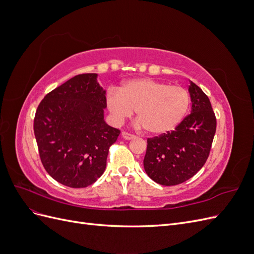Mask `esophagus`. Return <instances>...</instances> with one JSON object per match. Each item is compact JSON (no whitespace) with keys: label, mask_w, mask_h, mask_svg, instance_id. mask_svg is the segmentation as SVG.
<instances>
[{"label":"esophagus","mask_w":254,"mask_h":254,"mask_svg":"<svg viewBox=\"0 0 254 254\" xmlns=\"http://www.w3.org/2000/svg\"><path fill=\"white\" fill-rule=\"evenodd\" d=\"M122 136H123V139H125V140H131V139H133V137H134L133 134L125 132V131L122 132Z\"/></svg>","instance_id":"obj_1"}]
</instances>
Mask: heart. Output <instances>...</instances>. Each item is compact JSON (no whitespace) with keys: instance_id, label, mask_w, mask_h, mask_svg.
Returning a JSON list of instances; mask_svg holds the SVG:
<instances>
[{"instance_id":"b5f03b06","label":"heart","mask_w":254,"mask_h":254,"mask_svg":"<svg viewBox=\"0 0 254 254\" xmlns=\"http://www.w3.org/2000/svg\"><path fill=\"white\" fill-rule=\"evenodd\" d=\"M190 103L188 90L150 78H133L110 89L106 105L115 123L131 117L133 111L144 129L151 134H162L178 126Z\"/></svg>"}]
</instances>
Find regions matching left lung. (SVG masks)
<instances>
[{"mask_svg": "<svg viewBox=\"0 0 254 254\" xmlns=\"http://www.w3.org/2000/svg\"><path fill=\"white\" fill-rule=\"evenodd\" d=\"M190 114L173 131L147 140L144 170L161 186H177L204 165L216 131V118L204 92L190 81Z\"/></svg>", "mask_w": 254, "mask_h": 254, "instance_id": "1", "label": "left lung"}]
</instances>
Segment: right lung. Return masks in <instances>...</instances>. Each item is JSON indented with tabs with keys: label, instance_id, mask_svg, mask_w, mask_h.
Instances as JSON below:
<instances>
[{
	"label": "right lung",
	"instance_id": "obj_1",
	"mask_svg": "<svg viewBox=\"0 0 254 254\" xmlns=\"http://www.w3.org/2000/svg\"><path fill=\"white\" fill-rule=\"evenodd\" d=\"M106 91L97 74L76 75L45 95L34 132L45 171L68 188L93 184L106 168L110 146L121 131L104 120Z\"/></svg>",
	"mask_w": 254,
	"mask_h": 254
}]
</instances>
